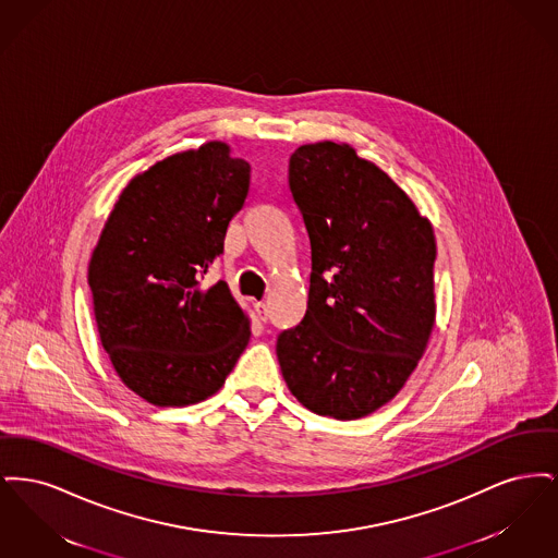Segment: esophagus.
I'll return each instance as SVG.
<instances>
[{"instance_id": "34e87169", "label": "esophagus", "mask_w": 558, "mask_h": 558, "mask_svg": "<svg viewBox=\"0 0 558 558\" xmlns=\"http://www.w3.org/2000/svg\"><path fill=\"white\" fill-rule=\"evenodd\" d=\"M255 312H257V316H259V319H264V322H266L267 305L266 303H264V301H257V303H255Z\"/></svg>"}]
</instances>
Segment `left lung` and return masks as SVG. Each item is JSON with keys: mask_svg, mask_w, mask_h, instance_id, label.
<instances>
[{"mask_svg": "<svg viewBox=\"0 0 558 558\" xmlns=\"http://www.w3.org/2000/svg\"><path fill=\"white\" fill-rule=\"evenodd\" d=\"M289 186L312 246L307 312L278 337L287 387L319 416L355 421L398 396L435 326L433 226L345 142L299 146Z\"/></svg>", "mask_w": 558, "mask_h": 558, "instance_id": "obj_1", "label": "left lung"}]
</instances>
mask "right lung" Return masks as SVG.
Segmentation results:
<instances>
[{"instance_id": "obj_1", "label": "right lung", "mask_w": 558, "mask_h": 558, "mask_svg": "<svg viewBox=\"0 0 558 558\" xmlns=\"http://www.w3.org/2000/svg\"><path fill=\"white\" fill-rule=\"evenodd\" d=\"M248 180V162L217 140L159 160L121 192L92 253L100 343L123 385L153 405L211 398L248 345L251 319L228 284H201Z\"/></svg>"}]
</instances>
